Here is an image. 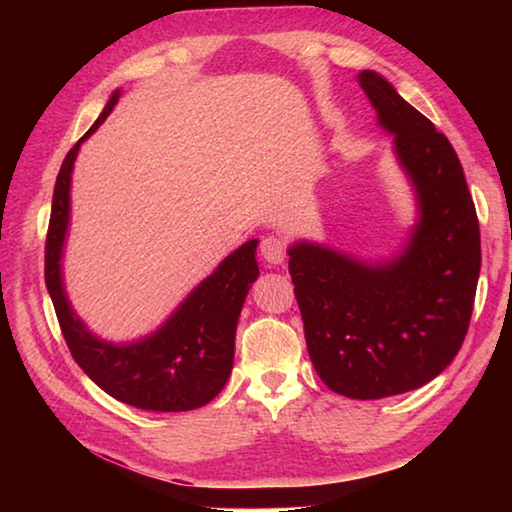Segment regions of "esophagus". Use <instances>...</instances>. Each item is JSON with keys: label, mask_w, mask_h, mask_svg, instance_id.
Segmentation results:
<instances>
[{"label": "esophagus", "mask_w": 512, "mask_h": 512, "mask_svg": "<svg viewBox=\"0 0 512 512\" xmlns=\"http://www.w3.org/2000/svg\"><path fill=\"white\" fill-rule=\"evenodd\" d=\"M259 253H262L268 264H282L284 257H287V244L280 237L266 235L262 244H259Z\"/></svg>", "instance_id": "34e87169"}]
</instances>
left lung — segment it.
I'll use <instances>...</instances> for the list:
<instances>
[{
	"instance_id": "8db88e82",
	"label": "left lung",
	"mask_w": 512,
	"mask_h": 512,
	"mask_svg": "<svg viewBox=\"0 0 512 512\" xmlns=\"http://www.w3.org/2000/svg\"><path fill=\"white\" fill-rule=\"evenodd\" d=\"M359 85L409 176L418 223L388 262H361L311 241L289 248L309 359L350 400L415 391L461 350L481 271L479 219L454 146L384 76Z\"/></svg>"
}]
</instances>
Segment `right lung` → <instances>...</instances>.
<instances>
[{
    "mask_svg": "<svg viewBox=\"0 0 512 512\" xmlns=\"http://www.w3.org/2000/svg\"><path fill=\"white\" fill-rule=\"evenodd\" d=\"M119 90L58 171L45 246V282L67 348L101 391L144 411H192L212 402L228 381L235 359L241 307L257 280V239L246 241L189 293L160 329L133 343L94 336L69 305L63 284V246L69 225V189L81 144L117 106Z\"/></svg>",
    "mask_w": 512,
    "mask_h": 512,
    "instance_id": "add662e5",
    "label": "right lung"
}]
</instances>
